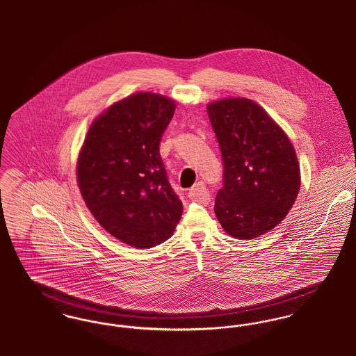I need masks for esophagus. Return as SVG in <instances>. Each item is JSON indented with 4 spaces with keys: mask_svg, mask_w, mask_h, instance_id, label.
<instances>
[{
    "mask_svg": "<svg viewBox=\"0 0 356 356\" xmlns=\"http://www.w3.org/2000/svg\"><path fill=\"white\" fill-rule=\"evenodd\" d=\"M188 197L191 200L200 201L201 204H207L209 200H210V195H209V193L206 190L204 182H198V184H195L194 186L191 187L190 191H188Z\"/></svg>",
    "mask_w": 356,
    "mask_h": 356,
    "instance_id": "34e87169",
    "label": "esophagus"
}]
</instances>
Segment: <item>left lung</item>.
Instances as JSON below:
<instances>
[{
    "label": "left lung",
    "mask_w": 356,
    "mask_h": 356,
    "mask_svg": "<svg viewBox=\"0 0 356 356\" xmlns=\"http://www.w3.org/2000/svg\"><path fill=\"white\" fill-rule=\"evenodd\" d=\"M222 154L224 177L214 213L225 232L252 240L280 224L300 188L295 149L285 132L249 99L207 106Z\"/></svg>",
    "instance_id": "1"
}]
</instances>
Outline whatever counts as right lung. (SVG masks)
Here are the masks:
<instances>
[{"label":"right lung","mask_w":356,"mask_h":356,"mask_svg":"<svg viewBox=\"0 0 356 356\" xmlns=\"http://www.w3.org/2000/svg\"><path fill=\"white\" fill-rule=\"evenodd\" d=\"M174 113L166 96L131 95L91 124L77 161L86 205L108 233L134 248L165 243L182 217L159 154Z\"/></svg>","instance_id":"obj_1"}]
</instances>
